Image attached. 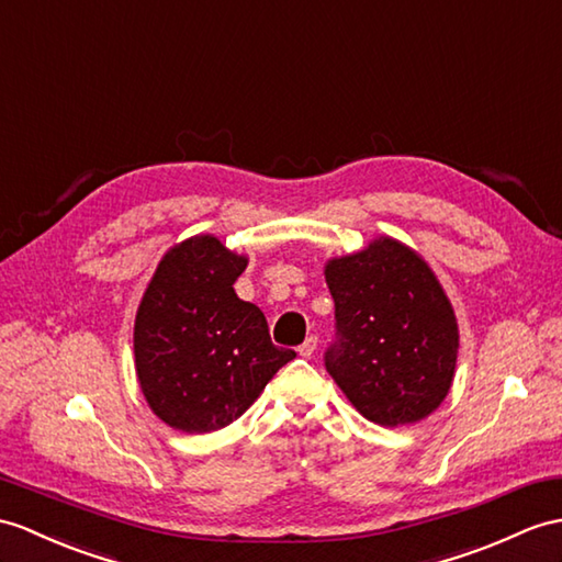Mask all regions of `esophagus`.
Listing matches in <instances>:
<instances>
[{
  "label": "esophagus",
  "mask_w": 562,
  "mask_h": 562,
  "mask_svg": "<svg viewBox=\"0 0 562 562\" xmlns=\"http://www.w3.org/2000/svg\"><path fill=\"white\" fill-rule=\"evenodd\" d=\"M314 350H317V336H307V338H305V344L297 348V352L303 355V358H312Z\"/></svg>",
  "instance_id": "obj_1"
}]
</instances>
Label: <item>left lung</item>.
<instances>
[{
  "label": "left lung",
  "instance_id": "8db88e82",
  "mask_svg": "<svg viewBox=\"0 0 562 562\" xmlns=\"http://www.w3.org/2000/svg\"><path fill=\"white\" fill-rule=\"evenodd\" d=\"M338 344L326 372L358 413L398 427L429 417L453 386L460 331L434 269L409 245L379 236L326 259Z\"/></svg>",
  "mask_w": 562,
  "mask_h": 562
}]
</instances>
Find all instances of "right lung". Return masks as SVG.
<instances>
[{"label": "right lung", "instance_id": "1", "mask_svg": "<svg viewBox=\"0 0 562 562\" xmlns=\"http://www.w3.org/2000/svg\"><path fill=\"white\" fill-rule=\"evenodd\" d=\"M245 267L248 255L200 234L164 252L147 283L133 326L135 374L171 429H224L295 358L271 344L262 310L236 295Z\"/></svg>", "mask_w": 562, "mask_h": 562}]
</instances>
